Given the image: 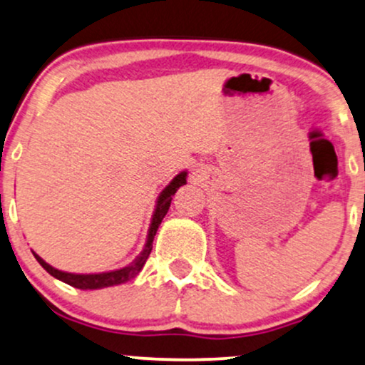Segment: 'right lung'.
I'll return each instance as SVG.
<instances>
[{
	"label": "right lung",
	"mask_w": 365,
	"mask_h": 365,
	"mask_svg": "<svg viewBox=\"0 0 365 365\" xmlns=\"http://www.w3.org/2000/svg\"><path fill=\"white\" fill-rule=\"evenodd\" d=\"M186 174L187 173H181V174L175 175L173 181H170L169 186H167L165 190L160 192V196H158V200H157L155 212H153V217H152V224H150V229H148V237H147V244H145V250L141 251V255L138 256V258L133 261V263L128 264V267H124L121 269H114V272L92 273V275H76V273L59 272V269H56L51 267V264H47L46 261L41 258V256H37V255H34V256H36L38 264H41V267L44 268L47 273H49V275H53L54 278H58V280L64 282V284L75 287V289L96 290V289H104V287L119 285V284H124V282L131 280V278H135L136 275H138V273L141 272V268H143L145 261L148 259L150 252H152V242H153V237H155V234H157L158 225H160V222L164 220L165 213L169 212L170 201H173V196L175 195V191H178L182 184H186Z\"/></svg>",
	"instance_id": "1"
}]
</instances>
